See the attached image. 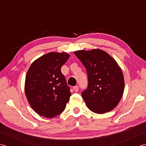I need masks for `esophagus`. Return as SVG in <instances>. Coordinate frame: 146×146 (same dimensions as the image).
<instances>
[{"label":"esophagus","instance_id":"obj_1","mask_svg":"<svg viewBox=\"0 0 146 146\" xmlns=\"http://www.w3.org/2000/svg\"><path fill=\"white\" fill-rule=\"evenodd\" d=\"M73 90H74V91H75V92H77V91H79V86H74V87L73 88Z\"/></svg>","mask_w":146,"mask_h":146}]
</instances>
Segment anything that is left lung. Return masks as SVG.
I'll return each instance as SVG.
<instances>
[{
    "mask_svg": "<svg viewBox=\"0 0 146 146\" xmlns=\"http://www.w3.org/2000/svg\"><path fill=\"white\" fill-rule=\"evenodd\" d=\"M86 69L88 86L81 96L88 108L103 114L113 110L124 91V77L121 68L108 53L100 49L74 52Z\"/></svg>",
    "mask_w": 146,
    "mask_h": 146,
    "instance_id": "1",
    "label": "left lung"
}]
</instances>
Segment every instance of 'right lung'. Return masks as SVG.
Instances as JSON below:
<instances>
[{
  "label": "right lung",
  "instance_id": "add662e5",
  "mask_svg": "<svg viewBox=\"0 0 146 146\" xmlns=\"http://www.w3.org/2000/svg\"><path fill=\"white\" fill-rule=\"evenodd\" d=\"M69 53L50 52L37 58L26 74L25 90L29 105L42 117L52 118L64 111L71 93L61 67Z\"/></svg>",
  "mask_w": 146,
  "mask_h": 146
}]
</instances>
